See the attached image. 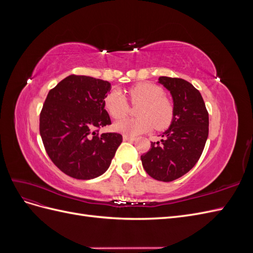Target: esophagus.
Here are the masks:
<instances>
[{
	"label": "esophagus",
	"instance_id": "34e87169",
	"mask_svg": "<svg viewBox=\"0 0 253 253\" xmlns=\"http://www.w3.org/2000/svg\"><path fill=\"white\" fill-rule=\"evenodd\" d=\"M124 140H126V141H134V140H136V138H135V137L128 136V135H124Z\"/></svg>",
	"mask_w": 253,
	"mask_h": 253
}]
</instances>
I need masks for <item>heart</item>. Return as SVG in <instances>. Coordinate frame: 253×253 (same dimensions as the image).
I'll return each mask as SVG.
<instances>
[{"instance_id": "obj_1", "label": "heart", "mask_w": 253, "mask_h": 253, "mask_svg": "<svg viewBox=\"0 0 253 253\" xmlns=\"http://www.w3.org/2000/svg\"><path fill=\"white\" fill-rule=\"evenodd\" d=\"M133 104H140L137 110L139 118H126L117 121L114 128L126 135H139L151 131L153 127L164 129L169 126L174 117V105L169 98L164 96V90L155 84L138 83L126 91ZM104 106L115 119L125 117L128 103L119 90H113L104 98Z\"/></svg>"}]
</instances>
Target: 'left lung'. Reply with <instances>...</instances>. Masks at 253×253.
Masks as SVG:
<instances>
[{
  "instance_id": "1",
  "label": "left lung",
  "mask_w": 253,
  "mask_h": 253,
  "mask_svg": "<svg viewBox=\"0 0 253 253\" xmlns=\"http://www.w3.org/2000/svg\"><path fill=\"white\" fill-rule=\"evenodd\" d=\"M170 91L174 117L163 138L151 142L141 163L151 177L172 181L188 173L200 159L209 134V115L204 99L192 84L180 78L159 77Z\"/></svg>"
}]
</instances>
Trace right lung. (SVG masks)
I'll list each match as a JSON object with an SVG mask.
<instances>
[{
    "label": "right lung",
    "mask_w": 253,
    "mask_h": 253,
    "mask_svg": "<svg viewBox=\"0 0 253 253\" xmlns=\"http://www.w3.org/2000/svg\"><path fill=\"white\" fill-rule=\"evenodd\" d=\"M111 83L71 75L49 90L40 114V135L51 162L76 179H93L112 163L122 136L98 134L111 125L104 98Z\"/></svg>",
    "instance_id": "add662e5"
}]
</instances>
